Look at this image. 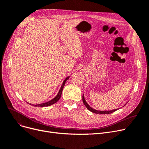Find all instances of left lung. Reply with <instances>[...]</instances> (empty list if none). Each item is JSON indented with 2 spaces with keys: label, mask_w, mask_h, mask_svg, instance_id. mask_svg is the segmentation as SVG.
I'll return each instance as SVG.
<instances>
[{
  "label": "left lung",
  "mask_w": 149,
  "mask_h": 149,
  "mask_svg": "<svg viewBox=\"0 0 149 149\" xmlns=\"http://www.w3.org/2000/svg\"><path fill=\"white\" fill-rule=\"evenodd\" d=\"M82 100H83V102L84 103V105H85V107L88 109V110H89L90 111H91L93 113H94L95 114H111L114 111H116V110H118V109H113V110H111V111H98L96 110V109H94L93 108H92L90 106H89V105L86 103V102L85 101V97H84V95H83V97H82Z\"/></svg>",
  "instance_id": "left-lung-1"
}]
</instances>
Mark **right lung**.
I'll return each instance as SVG.
<instances>
[{
    "instance_id": "add662e5",
    "label": "right lung",
    "mask_w": 149,
    "mask_h": 149,
    "mask_svg": "<svg viewBox=\"0 0 149 149\" xmlns=\"http://www.w3.org/2000/svg\"><path fill=\"white\" fill-rule=\"evenodd\" d=\"M69 78V77H67V78L64 80V81H63V85L61 86V88L60 90V91L58 92V94H57V95L55 97L54 99H53L52 100H51L46 103H41V104H38V105H36L35 107H48V106H50L51 105H53L54 104V103H55L56 102H58L59 100V99H60L61 97V94H62V91H63V88H64V86L65 85V83L66 81L67 80H68ZM31 105V104H30ZM33 106H35L33 105Z\"/></svg>"
}]
</instances>
